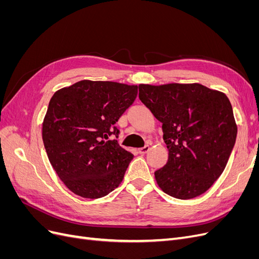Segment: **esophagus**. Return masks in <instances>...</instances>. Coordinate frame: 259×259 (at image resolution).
Segmentation results:
<instances>
[{"label": "esophagus", "mask_w": 259, "mask_h": 259, "mask_svg": "<svg viewBox=\"0 0 259 259\" xmlns=\"http://www.w3.org/2000/svg\"><path fill=\"white\" fill-rule=\"evenodd\" d=\"M149 149H150V147H149V146H145L143 148H140L139 149V153L140 154H145V153H147L149 151Z\"/></svg>", "instance_id": "esophagus-1"}]
</instances>
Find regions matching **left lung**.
Wrapping results in <instances>:
<instances>
[{
    "instance_id": "1",
    "label": "left lung",
    "mask_w": 259,
    "mask_h": 259,
    "mask_svg": "<svg viewBox=\"0 0 259 259\" xmlns=\"http://www.w3.org/2000/svg\"><path fill=\"white\" fill-rule=\"evenodd\" d=\"M139 99L162 122L168 160L154 171L171 197L188 200L207 191L223 174L238 126L226 94L199 83L139 84Z\"/></svg>"
}]
</instances>
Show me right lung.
<instances>
[{
    "label": "right lung",
    "instance_id": "obj_1",
    "mask_svg": "<svg viewBox=\"0 0 259 259\" xmlns=\"http://www.w3.org/2000/svg\"><path fill=\"white\" fill-rule=\"evenodd\" d=\"M138 86L82 80L58 90L42 124L49 160L70 191L88 199L122 183L134 154L117 145L114 124L134 103Z\"/></svg>",
    "mask_w": 259,
    "mask_h": 259
}]
</instances>
